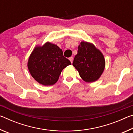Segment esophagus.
<instances>
[{"label": "esophagus", "instance_id": "34e87169", "mask_svg": "<svg viewBox=\"0 0 133 133\" xmlns=\"http://www.w3.org/2000/svg\"><path fill=\"white\" fill-rule=\"evenodd\" d=\"M69 60H70V62L72 63H73V57H69Z\"/></svg>", "mask_w": 133, "mask_h": 133}]
</instances>
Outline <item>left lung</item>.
<instances>
[{"label":"left lung","mask_w":133,"mask_h":133,"mask_svg":"<svg viewBox=\"0 0 133 133\" xmlns=\"http://www.w3.org/2000/svg\"><path fill=\"white\" fill-rule=\"evenodd\" d=\"M73 66L85 82H95L100 77L105 67V60L101 51L93 44L82 42L78 47Z\"/></svg>","instance_id":"left-lung-1"}]
</instances>
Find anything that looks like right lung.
<instances>
[{"instance_id":"add662e5","label":"right lung","mask_w":133,"mask_h":133,"mask_svg":"<svg viewBox=\"0 0 133 133\" xmlns=\"http://www.w3.org/2000/svg\"><path fill=\"white\" fill-rule=\"evenodd\" d=\"M71 62L64 57L57 45L47 42L42 47H36L29 58V72L40 84L51 85L57 82L63 69Z\"/></svg>"}]
</instances>
